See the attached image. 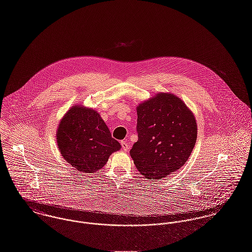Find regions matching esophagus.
Listing matches in <instances>:
<instances>
[{"label":"esophagus","instance_id":"34e87169","mask_svg":"<svg viewBox=\"0 0 252 252\" xmlns=\"http://www.w3.org/2000/svg\"><path fill=\"white\" fill-rule=\"evenodd\" d=\"M121 146H122V149L124 151H128L129 148H130V144L128 142H126V141H122L121 142Z\"/></svg>","mask_w":252,"mask_h":252}]
</instances>
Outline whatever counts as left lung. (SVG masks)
I'll use <instances>...</instances> for the list:
<instances>
[{"label":"left lung","instance_id":"left-lung-1","mask_svg":"<svg viewBox=\"0 0 252 252\" xmlns=\"http://www.w3.org/2000/svg\"><path fill=\"white\" fill-rule=\"evenodd\" d=\"M137 139L130 154L137 170L155 181L182 167L197 137L195 117L171 93H158L137 107Z\"/></svg>","mask_w":252,"mask_h":252}]
</instances>
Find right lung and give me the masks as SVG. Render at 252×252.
I'll use <instances>...</instances> for the list:
<instances>
[{
    "label": "right lung",
    "instance_id": "obj_1",
    "mask_svg": "<svg viewBox=\"0 0 252 252\" xmlns=\"http://www.w3.org/2000/svg\"><path fill=\"white\" fill-rule=\"evenodd\" d=\"M57 143L63 159L84 173L101 169L121 148L100 115L81 105L73 106L62 118Z\"/></svg>",
    "mask_w": 252,
    "mask_h": 252
}]
</instances>
